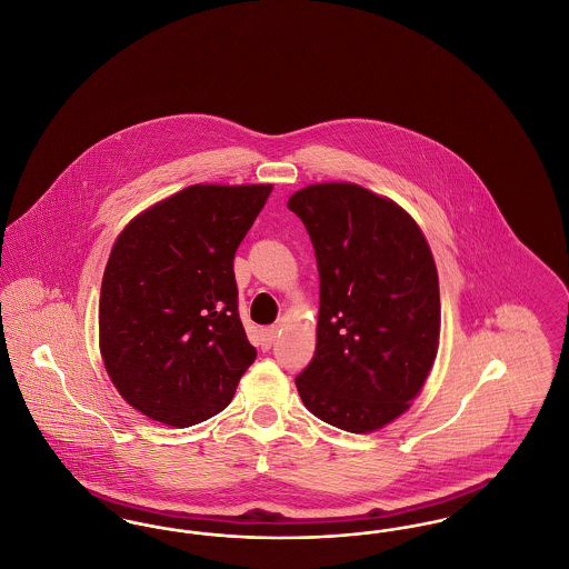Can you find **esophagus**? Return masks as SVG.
I'll return each mask as SVG.
<instances>
[{
    "instance_id": "esophagus-1",
    "label": "esophagus",
    "mask_w": 569,
    "mask_h": 569,
    "mask_svg": "<svg viewBox=\"0 0 569 569\" xmlns=\"http://www.w3.org/2000/svg\"><path fill=\"white\" fill-rule=\"evenodd\" d=\"M277 339V326H267L260 330V346L262 350H269Z\"/></svg>"
}]
</instances>
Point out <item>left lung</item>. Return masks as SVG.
Wrapping results in <instances>:
<instances>
[{
    "mask_svg": "<svg viewBox=\"0 0 569 569\" xmlns=\"http://www.w3.org/2000/svg\"><path fill=\"white\" fill-rule=\"evenodd\" d=\"M320 272L318 343L298 373L305 407L328 425L371 433L406 411L433 367L439 281L416 221L353 183L297 191Z\"/></svg>",
    "mask_w": 569,
    "mask_h": 569,
    "instance_id": "1",
    "label": "left lung"
}]
</instances>
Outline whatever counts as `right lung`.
<instances>
[{"label":"right lung","instance_id":"obj_1","mask_svg":"<svg viewBox=\"0 0 569 569\" xmlns=\"http://www.w3.org/2000/svg\"><path fill=\"white\" fill-rule=\"evenodd\" d=\"M272 186H191L136 217L100 290V350L121 397L170 427L219 413L256 360L234 253Z\"/></svg>","mask_w":569,"mask_h":569}]
</instances>
